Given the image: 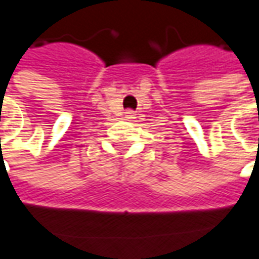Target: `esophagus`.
<instances>
[{"label":"esophagus","instance_id":"1","mask_svg":"<svg viewBox=\"0 0 259 259\" xmlns=\"http://www.w3.org/2000/svg\"><path fill=\"white\" fill-rule=\"evenodd\" d=\"M124 117H126V120H133V118H135V111L127 110V111L124 113Z\"/></svg>","mask_w":259,"mask_h":259}]
</instances>
